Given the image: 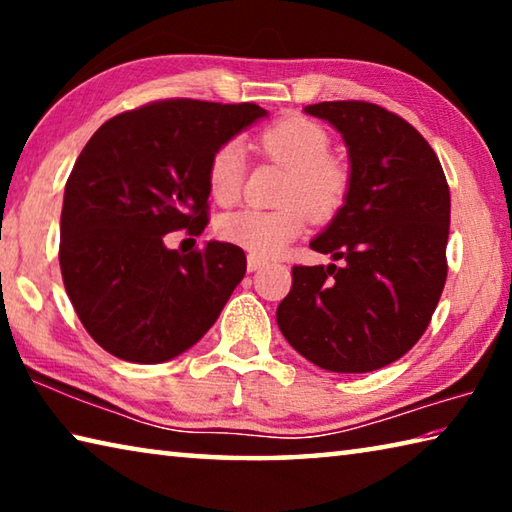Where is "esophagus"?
I'll use <instances>...</instances> for the list:
<instances>
[{
  "mask_svg": "<svg viewBox=\"0 0 512 512\" xmlns=\"http://www.w3.org/2000/svg\"><path fill=\"white\" fill-rule=\"evenodd\" d=\"M246 266H248V271H250V273H255V271H259V268H264V266H266V259L257 257V255H248V259H246Z\"/></svg>",
  "mask_w": 512,
  "mask_h": 512,
  "instance_id": "obj_1",
  "label": "esophagus"
}]
</instances>
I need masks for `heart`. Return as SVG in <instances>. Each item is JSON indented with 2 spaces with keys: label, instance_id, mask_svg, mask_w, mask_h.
<instances>
[{
  "label": "heart",
  "instance_id": "b5f03b06",
  "mask_svg": "<svg viewBox=\"0 0 512 512\" xmlns=\"http://www.w3.org/2000/svg\"><path fill=\"white\" fill-rule=\"evenodd\" d=\"M259 146L273 160L282 162L291 171V180L284 192L282 210H237L223 214L216 223V232L223 241L248 250L257 257H273L296 239L311 219L325 221L345 201L348 194V173L329 160L332 140L316 121L291 117L282 119L259 135ZM246 155L237 142L223 144L212 155L207 169V185L216 203H235L244 185Z\"/></svg>",
  "mask_w": 512,
  "mask_h": 512
}]
</instances>
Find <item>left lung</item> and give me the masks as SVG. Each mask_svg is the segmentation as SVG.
I'll return each instance as SVG.
<instances>
[{"label":"left lung","instance_id":"1","mask_svg":"<svg viewBox=\"0 0 512 512\" xmlns=\"http://www.w3.org/2000/svg\"><path fill=\"white\" fill-rule=\"evenodd\" d=\"M305 112L348 146V194L309 244L343 266H293L277 327L318 368L372 372L418 343L443 293L449 187L427 140L386 108L323 101Z\"/></svg>","mask_w":512,"mask_h":512}]
</instances>
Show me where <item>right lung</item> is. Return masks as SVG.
<instances>
[{
    "mask_svg": "<svg viewBox=\"0 0 512 512\" xmlns=\"http://www.w3.org/2000/svg\"><path fill=\"white\" fill-rule=\"evenodd\" d=\"M266 115L255 103L153 101L85 144L65 185L58 257L74 311L103 350L164 363L216 323L244 280V250L207 241L180 255L164 235H201L212 155Z\"/></svg>",
    "mask_w": 512,
    "mask_h": 512,
    "instance_id": "1",
    "label": "right lung"
}]
</instances>
